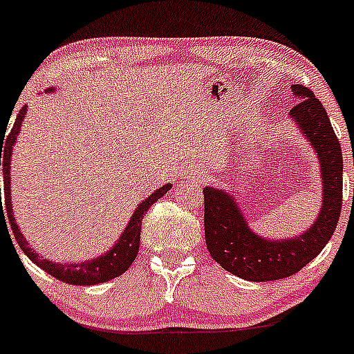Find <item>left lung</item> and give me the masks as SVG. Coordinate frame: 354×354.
Segmentation results:
<instances>
[{
	"label": "left lung",
	"instance_id": "8db88e82",
	"mask_svg": "<svg viewBox=\"0 0 354 354\" xmlns=\"http://www.w3.org/2000/svg\"><path fill=\"white\" fill-rule=\"evenodd\" d=\"M299 102L292 120L315 148L322 172V207L317 221L300 236L268 241L254 234L230 194L206 187L204 234L211 257L224 270L250 282H270L297 273L333 236L343 204V151L328 113L309 87L292 86ZM354 192V191H353Z\"/></svg>",
	"mask_w": 354,
	"mask_h": 354
}]
</instances>
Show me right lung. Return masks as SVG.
I'll list each match as a JSON object with an SVG mask.
<instances>
[{
    "mask_svg": "<svg viewBox=\"0 0 354 354\" xmlns=\"http://www.w3.org/2000/svg\"><path fill=\"white\" fill-rule=\"evenodd\" d=\"M26 106L20 109L17 120H15L13 128L8 133V136H3L1 138V151H3V177H5V203H1V219H5V216H8V221L11 230H13L15 239H17L18 246L24 252L30 260L35 265H39L40 268H44L45 272L50 273L52 277L59 279L60 282H66L71 285H96L108 282V280L115 279V277H120L121 273L127 272L128 268L131 267L133 260L138 254L140 248V231H142V221L145 212L150 209L151 204L157 203L158 199L170 191L172 185L165 184L163 187L158 189L151 194L150 197H147L143 203H140L138 209L133 212L130 223H128L127 230L123 231L121 238L118 239V243L109 250L106 254H101L100 258L91 261H84V263H71V265H59L52 263L50 260H45L41 258L39 253L33 252L28 246V243L25 241L24 234L18 230V224L15 223L13 211H11V182H10V169H11V150H13L15 140H17L18 131H20L21 121L25 120Z\"/></svg>",
    "mask_w": 354,
    "mask_h": 354,
    "instance_id": "1",
    "label": "right lung"
}]
</instances>
